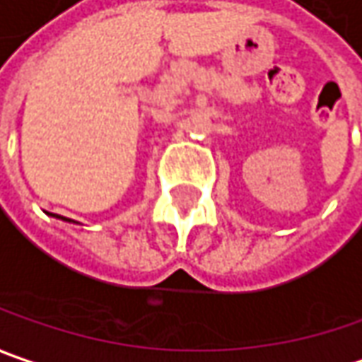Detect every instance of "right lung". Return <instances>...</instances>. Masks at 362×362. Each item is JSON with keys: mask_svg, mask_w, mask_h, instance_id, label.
Masks as SVG:
<instances>
[{"mask_svg": "<svg viewBox=\"0 0 362 362\" xmlns=\"http://www.w3.org/2000/svg\"><path fill=\"white\" fill-rule=\"evenodd\" d=\"M56 218H60V221H66V223H76V221H72V218H66V216H58V214H54Z\"/></svg>", "mask_w": 362, "mask_h": 362, "instance_id": "obj_1", "label": "right lung"}]
</instances>
